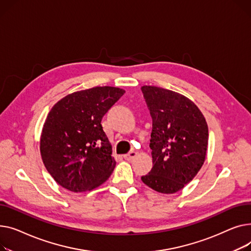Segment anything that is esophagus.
Masks as SVG:
<instances>
[{
    "label": "esophagus",
    "mask_w": 251,
    "mask_h": 251,
    "mask_svg": "<svg viewBox=\"0 0 251 251\" xmlns=\"http://www.w3.org/2000/svg\"><path fill=\"white\" fill-rule=\"evenodd\" d=\"M136 156H137V152H136V151H134V150H131L129 153L126 154L124 157H125V159H126V160L130 161V160L134 159Z\"/></svg>",
    "instance_id": "obj_1"
}]
</instances>
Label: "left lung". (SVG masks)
<instances>
[{
  "instance_id": "left-lung-1",
  "label": "left lung",
  "mask_w": 251,
  "mask_h": 251,
  "mask_svg": "<svg viewBox=\"0 0 251 251\" xmlns=\"http://www.w3.org/2000/svg\"><path fill=\"white\" fill-rule=\"evenodd\" d=\"M141 89L153 121V167L142 181L161 194L177 193L203 164L209 140L207 122L195 103L177 92L156 86Z\"/></svg>"
}]
</instances>
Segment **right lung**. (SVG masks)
<instances>
[{"label": "right lung", "mask_w": 251, "mask_h": 251, "mask_svg": "<svg viewBox=\"0 0 251 251\" xmlns=\"http://www.w3.org/2000/svg\"><path fill=\"white\" fill-rule=\"evenodd\" d=\"M125 90L93 87L67 95L48 114L40 154L49 173L64 188L81 193L104 183L116 162L101 121Z\"/></svg>", "instance_id": "right-lung-1"}]
</instances>
